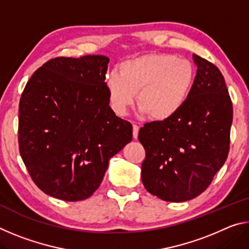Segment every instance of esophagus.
Instances as JSON below:
<instances>
[{
    "label": "esophagus",
    "mask_w": 249,
    "mask_h": 249,
    "mask_svg": "<svg viewBox=\"0 0 249 249\" xmlns=\"http://www.w3.org/2000/svg\"><path fill=\"white\" fill-rule=\"evenodd\" d=\"M138 132H140V126L134 124L133 125V137L135 138V140L138 137Z\"/></svg>",
    "instance_id": "obj_1"
}]
</instances>
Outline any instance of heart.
<instances>
[{
  "instance_id": "heart-1",
  "label": "heart",
  "mask_w": 249,
  "mask_h": 249,
  "mask_svg": "<svg viewBox=\"0 0 249 249\" xmlns=\"http://www.w3.org/2000/svg\"><path fill=\"white\" fill-rule=\"evenodd\" d=\"M119 71H113L105 80L113 111L124 116L138 93V107L155 122H166L178 114L196 81L192 62L169 53L129 59L122 62Z\"/></svg>"
}]
</instances>
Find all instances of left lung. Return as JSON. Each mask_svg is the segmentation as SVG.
<instances>
[{"label":"left lung","mask_w":249,"mask_h":249,"mask_svg":"<svg viewBox=\"0 0 249 249\" xmlns=\"http://www.w3.org/2000/svg\"><path fill=\"white\" fill-rule=\"evenodd\" d=\"M197 67L191 94L166 122L140 129L146 158L142 181L159 199L184 202L200 196L224 165L230 151L233 104L216 66L193 54Z\"/></svg>","instance_id":"obj_1"}]
</instances>
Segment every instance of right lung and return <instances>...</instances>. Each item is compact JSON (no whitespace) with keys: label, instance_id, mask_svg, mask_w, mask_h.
Here are the masks:
<instances>
[{"label":"right lung","instance_id":"add662e5","mask_svg":"<svg viewBox=\"0 0 249 249\" xmlns=\"http://www.w3.org/2000/svg\"><path fill=\"white\" fill-rule=\"evenodd\" d=\"M101 54L57 57L37 69L19 100V154L46 195L88 199L98 190L108 160L132 141V124L108 105Z\"/></svg>","mask_w":249,"mask_h":249}]
</instances>
